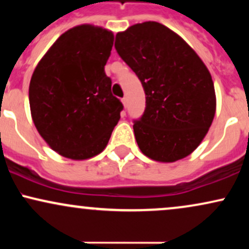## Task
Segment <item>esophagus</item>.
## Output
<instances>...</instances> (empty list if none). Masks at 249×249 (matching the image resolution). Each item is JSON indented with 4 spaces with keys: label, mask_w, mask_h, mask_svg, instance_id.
Masks as SVG:
<instances>
[{
    "label": "esophagus",
    "mask_w": 249,
    "mask_h": 249,
    "mask_svg": "<svg viewBox=\"0 0 249 249\" xmlns=\"http://www.w3.org/2000/svg\"><path fill=\"white\" fill-rule=\"evenodd\" d=\"M122 103H123V105H124V107H126V105H127V98H126V97L122 98Z\"/></svg>",
    "instance_id": "obj_1"
}]
</instances>
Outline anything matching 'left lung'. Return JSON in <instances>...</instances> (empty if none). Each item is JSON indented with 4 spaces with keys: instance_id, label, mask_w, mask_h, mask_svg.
I'll list each match as a JSON object with an SVG mask.
<instances>
[{
    "instance_id": "left-lung-1",
    "label": "left lung",
    "mask_w": 249,
    "mask_h": 249,
    "mask_svg": "<svg viewBox=\"0 0 249 249\" xmlns=\"http://www.w3.org/2000/svg\"><path fill=\"white\" fill-rule=\"evenodd\" d=\"M115 48L146 96L144 113L133 122L141 151L161 162L187 157L215 115V91L206 65L181 37L158 22L118 33Z\"/></svg>"
}]
</instances>
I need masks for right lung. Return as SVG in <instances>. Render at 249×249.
<instances>
[{"mask_svg":"<svg viewBox=\"0 0 249 249\" xmlns=\"http://www.w3.org/2000/svg\"><path fill=\"white\" fill-rule=\"evenodd\" d=\"M112 31L91 24L65 31L37 64L29 85L34 124L65 158L83 160L104 150L123 104L104 67Z\"/></svg>","mask_w":249,"mask_h":249,"instance_id":"add662e5","label":"right lung"}]
</instances>
